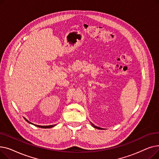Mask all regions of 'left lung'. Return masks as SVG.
<instances>
[{"instance_id":"left-lung-1","label":"left lung","mask_w":159,"mask_h":159,"mask_svg":"<svg viewBox=\"0 0 159 159\" xmlns=\"http://www.w3.org/2000/svg\"><path fill=\"white\" fill-rule=\"evenodd\" d=\"M91 125H92V126H93V128H96V129H104L103 128H99V127H97V126H95V125H94L93 124H92V123H91Z\"/></svg>"}]
</instances>
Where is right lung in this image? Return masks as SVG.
<instances>
[{
    "label": "right lung",
    "instance_id": "1",
    "mask_svg": "<svg viewBox=\"0 0 159 159\" xmlns=\"http://www.w3.org/2000/svg\"><path fill=\"white\" fill-rule=\"evenodd\" d=\"M24 119L26 120L28 123H30V124H33V125H34V126H37V127L41 128H53V127H54V126H55V124H54V125H49V126H39V125H36V124H33V123L30 122L28 121L26 119L24 118Z\"/></svg>",
    "mask_w": 159,
    "mask_h": 159
}]
</instances>
